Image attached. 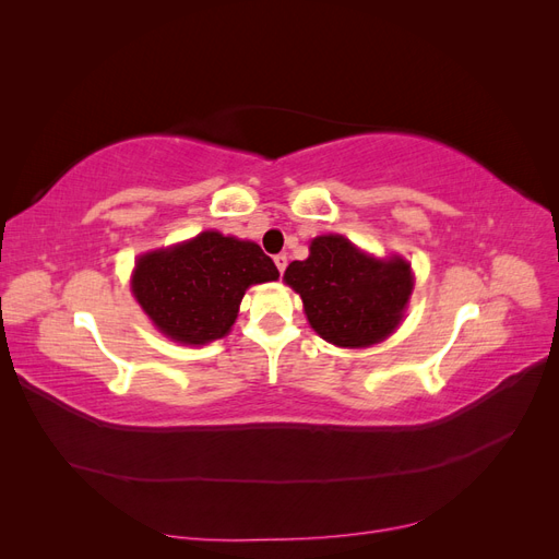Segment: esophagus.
<instances>
[{"instance_id": "esophagus-1", "label": "esophagus", "mask_w": 559, "mask_h": 559, "mask_svg": "<svg viewBox=\"0 0 559 559\" xmlns=\"http://www.w3.org/2000/svg\"><path fill=\"white\" fill-rule=\"evenodd\" d=\"M275 265H277V270H280V275H284V270H286V253H277V257H275Z\"/></svg>"}]
</instances>
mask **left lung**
<instances>
[{
  "mask_svg": "<svg viewBox=\"0 0 559 559\" xmlns=\"http://www.w3.org/2000/svg\"><path fill=\"white\" fill-rule=\"evenodd\" d=\"M284 282L302 298L310 326L337 347H370L392 335L413 294L401 257L376 259L343 235H319L306 261L289 263Z\"/></svg>",
  "mask_w": 559,
  "mask_h": 559,
  "instance_id": "8db88e82",
  "label": "left lung"
}]
</instances>
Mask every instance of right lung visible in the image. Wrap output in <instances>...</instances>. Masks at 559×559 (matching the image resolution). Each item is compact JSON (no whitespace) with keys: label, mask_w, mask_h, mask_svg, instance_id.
I'll use <instances>...</instances> for the list:
<instances>
[{"label":"right lung","mask_w":559,"mask_h":559,"mask_svg":"<svg viewBox=\"0 0 559 559\" xmlns=\"http://www.w3.org/2000/svg\"><path fill=\"white\" fill-rule=\"evenodd\" d=\"M277 277L280 270L257 242L205 230L142 253L130 286L160 333L181 345H207L230 331L251 284Z\"/></svg>","instance_id":"1"}]
</instances>
